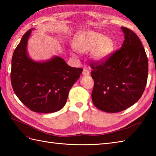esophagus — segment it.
Listing matches in <instances>:
<instances>
[{"label":"esophagus","mask_w":156,"mask_h":156,"mask_svg":"<svg viewBox=\"0 0 156 156\" xmlns=\"http://www.w3.org/2000/svg\"><path fill=\"white\" fill-rule=\"evenodd\" d=\"M82 75H83V76L90 75V71H89L88 69H84L83 72H82Z\"/></svg>","instance_id":"obj_1"}]
</instances>
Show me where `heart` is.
<instances>
[{
	"mask_svg": "<svg viewBox=\"0 0 156 156\" xmlns=\"http://www.w3.org/2000/svg\"><path fill=\"white\" fill-rule=\"evenodd\" d=\"M115 42L97 31H82L75 38L74 48L81 54L91 51L90 57L96 62H103L110 57L115 49ZM75 56L74 53H71Z\"/></svg>",
	"mask_w": 156,
	"mask_h": 156,
	"instance_id": "1",
	"label": "heart"
}]
</instances>
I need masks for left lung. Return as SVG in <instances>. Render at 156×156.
I'll use <instances>...</instances> for the list:
<instances>
[{
  "label": "left lung",
  "mask_w": 156,
  "mask_h": 156,
  "mask_svg": "<svg viewBox=\"0 0 156 156\" xmlns=\"http://www.w3.org/2000/svg\"><path fill=\"white\" fill-rule=\"evenodd\" d=\"M122 47L103 62H91L94 80L92 100L94 106L107 112H118L138 101L147 84L148 60L140 38L122 27Z\"/></svg>",
  "instance_id": "left-lung-1"
}]
</instances>
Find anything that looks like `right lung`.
I'll use <instances>...</instances> for the list:
<instances>
[{
	"mask_svg": "<svg viewBox=\"0 0 156 156\" xmlns=\"http://www.w3.org/2000/svg\"><path fill=\"white\" fill-rule=\"evenodd\" d=\"M33 29L23 35L13 53L11 84L16 97L31 111L54 112L64 107L68 92L83 69L70 67L58 56L44 62L29 58L27 44Z\"/></svg>",
	"mask_w": 156,
	"mask_h": 156,
	"instance_id": "right-lung-1",
	"label": "right lung"
}]
</instances>
